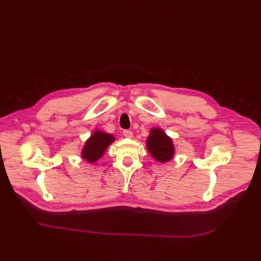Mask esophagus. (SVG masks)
Instances as JSON below:
<instances>
[{
	"instance_id": "esophagus-1",
	"label": "esophagus",
	"mask_w": 261,
	"mask_h": 261,
	"mask_svg": "<svg viewBox=\"0 0 261 261\" xmlns=\"http://www.w3.org/2000/svg\"><path fill=\"white\" fill-rule=\"evenodd\" d=\"M122 133H123V136H125V138H127V139H132L133 138V133L130 130H125Z\"/></svg>"
}]
</instances>
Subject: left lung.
Listing matches in <instances>:
<instances>
[{
	"label": "left lung",
	"mask_w": 261,
	"mask_h": 261,
	"mask_svg": "<svg viewBox=\"0 0 261 261\" xmlns=\"http://www.w3.org/2000/svg\"><path fill=\"white\" fill-rule=\"evenodd\" d=\"M146 145L150 154L160 163L169 162L175 153L172 139L160 128L150 129Z\"/></svg>",
	"instance_id": "8db88e82"
}]
</instances>
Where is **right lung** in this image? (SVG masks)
Masks as SVG:
<instances>
[{"mask_svg": "<svg viewBox=\"0 0 261 261\" xmlns=\"http://www.w3.org/2000/svg\"><path fill=\"white\" fill-rule=\"evenodd\" d=\"M114 141L115 136L112 134L100 130L94 131L81 150L82 160L87 161L88 163H95L98 161L105 154L107 148Z\"/></svg>", "mask_w": 261, "mask_h": 261, "instance_id": "right-lung-1", "label": "right lung"}]
</instances>
